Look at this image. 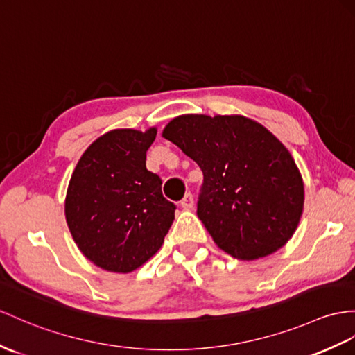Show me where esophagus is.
Segmentation results:
<instances>
[{"instance_id":"34e87169","label":"esophagus","mask_w":355,"mask_h":355,"mask_svg":"<svg viewBox=\"0 0 355 355\" xmlns=\"http://www.w3.org/2000/svg\"><path fill=\"white\" fill-rule=\"evenodd\" d=\"M180 206L185 207V209H191V207L194 206V197L191 193L185 194V197L180 200Z\"/></svg>"}]
</instances>
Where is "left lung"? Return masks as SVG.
Wrapping results in <instances>:
<instances>
[{
	"instance_id": "obj_1",
	"label": "left lung",
	"mask_w": 355,
	"mask_h": 355,
	"mask_svg": "<svg viewBox=\"0 0 355 355\" xmlns=\"http://www.w3.org/2000/svg\"><path fill=\"white\" fill-rule=\"evenodd\" d=\"M162 137L202 168L197 215L221 250L253 261L288 243L304 185L292 155L266 128L243 116L187 114Z\"/></svg>"
}]
</instances>
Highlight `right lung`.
I'll use <instances>...</instances> for the list:
<instances>
[{"instance_id": "obj_1", "label": "right lung", "mask_w": 355, "mask_h": 355, "mask_svg": "<svg viewBox=\"0 0 355 355\" xmlns=\"http://www.w3.org/2000/svg\"><path fill=\"white\" fill-rule=\"evenodd\" d=\"M157 129H114L78 161L66 194V221L81 253L102 270L131 272L161 248L176 205L146 168Z\"/></svg>"}]
</instances>
